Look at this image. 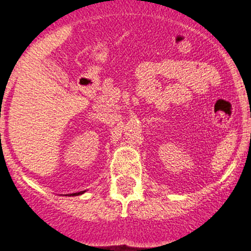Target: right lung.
Listing matches in <instances>:
<instances>
[{"mask_svg":"<svg viewBox=\"0 0 251 251\" xmlns=\"http://www.w3.org/2000/svg\"><path fill=\"white\" fill-rule=\"evenodd\" d=\"M86 191H82V192H78V193H73V194H70V196H80V194H82V193H85Z\"/></svg>","mask_w":251,"mask_h":251,"instance_id":"1","label":"right lung"}]
</instances>
